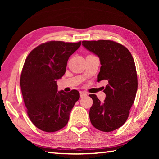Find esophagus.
I'll return each instance as SVG.
<instances>
[{
	"label": "esophagus",
	"mask_w": 159,
	"mask_h": 159,
	"mask_svg": "<svg viewBox=\"0 0 159 159\" xmlns=\"http://www.w3.org/2000/svg\"><path fill=\"white\" fill-rule=\"evenodd\" d=\"M80 98H83V97L87 96V93H85L84 91H80Z\"/></svg>",
	"instance_id": "34e87169"
}]
</instances>
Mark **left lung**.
Returning a JSON list of instances; mask_svg holds the SVG:
<instances>
[{"mask_svg": "<svg viewBox=\"0 0 159 159\" xmlns=\"http://www.w3.org/2000/svg\"><path fill=\"white\" fill-rule=\"evenodd\" d=\"M82 45L100 60L98 82L108 83L103 102L95 95H90L93 100L90 122L99 130L111 132L124 124L135 99L138 76L133 57L125 46L113 41H83Z\"/></svg>", "mask_w": 159, "mask_h": 159, "instance_id": "8db88e82", "label": "left lung"}]
</instances>
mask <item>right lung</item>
I'll return each mask as SVG.
<instances>
[{
	"label": "right lung",
	"instance_id": "obj_1",
	"mask_svg": "<svg viewBox=\"0 0 159 159\" xmlns=\"http://www.w3.org/2000/svg\"><path fill=\"white\" fill-rule=\"evenodd\" d=\"M80 43L46 42L34 48L26 59L20 77L21 93L29 117L40 130L52 133L69 121L80 94L76 90L57 92V80L65 74L67 61Z\"/></svg>",
	"mask_w": 159,
	"mask_h": 159
}]
</instances>
